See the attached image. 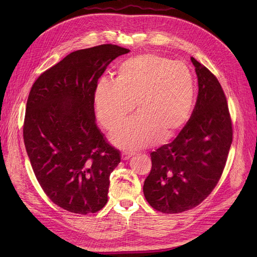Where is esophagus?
I'll return each mask as SVG.
<instances>
[{
    "label": "esophagus",
    "instance_id": "esophagus-1",
    "mask_svg": "<svg viewBox=\"0 0 257 257\" xmlns=\"http://www.w3.org/2000/svg\"><path fill=\"white\" fill-rule=\"evenodd\" d=\"M131 156H132V153H129V152H121L120 153V157H121V159H123V160H127Z\"/></svg>",
    "mask_w": 257,
    "mask_h": 257
}]
</instances>
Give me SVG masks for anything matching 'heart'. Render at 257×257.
Returning <instances> with one entry per match:
<instances>
[{
	"label": "heart",
	"mask_w": 257,
	"mask_h": 257,
	"mask_svg": "<svg viewBox=\"0 0 257 257\" xmlns=\"http://www.w3.org/2000/svg\"><path fill=\"white\" fill-rule=\"evenodd\" d=\"M195 92L193 72L184 62L146 53L120 62L115 80L98 81L94 105L102 126L112 130L136 103L138 114L110 137L116 147L133 150L176 136L192 114Z\"/></svg>",
	"instance_id": "heart-1"
}]
</instances>
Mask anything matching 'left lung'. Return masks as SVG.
<instances>
[{
	"instance_id": "obj_1",
	"label": "left lung",
	"mask_w": 257,
	"mask_h": 257,
	"mask_svg": "<svg viewBox=\"0 0 257 257\" xmlns=\"http://www.w3.org/2000/svg\"><path fill=\"white\" fill-rule=\"evenodd\" d=\"M198 97L190 119L170 144L152 152L144 183L146 200L164 213L190 210L218 184L232 143V121L224 90L206 66L191 58Z\"/></svg>"
}]
</instances>
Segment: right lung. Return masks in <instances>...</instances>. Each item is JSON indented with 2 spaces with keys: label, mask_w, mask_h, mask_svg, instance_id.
Wrapping results in <instances>:
<instances>
[{
  "label": "right lung",
  "mask_w": 257,
  "mask_h": 257,
  "mask_svg": "<svg viewBox=\"0 0 257 257\" xmlns=\"http://www.w3.org/2000/svg\"><path fill=\"white\" fill-rule=\"evenodd\" d=\"M128 49L106 44L75 51L31 87L23 126L35 177L50 200L74 213L101 210L119 152L94 117V88L107 66Z\"/></svg>",
  "instance_id": "obj_1"
}]
</instances>
